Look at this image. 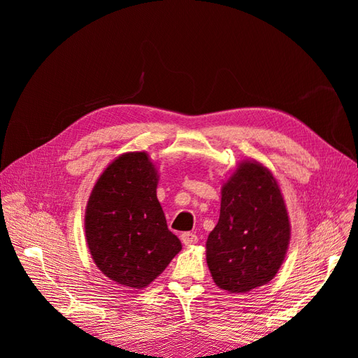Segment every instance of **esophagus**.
<instances>
[{
  "mask_svg": "<svg viewBox=\"0 0 358 358\" xmlns=\"http://www.w3.org/2000/svg\"><path fill=\"white\" fill-rule=\"evenodd\" d=\"M180 239H182V242H183V245H187V246H189V245H194V243H197L199 242V236L197 234H194V233H182V236H180Z\"/></svg>",
  "mask_w": 358,
  "mask_h": 358,
  "instance_id": "1",
  "label": "esophagus"
}]
</instances>
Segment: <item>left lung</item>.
I'll return each instance as SVG.
<instances>
[{"instance_id": "1", "label": "left lung", "mask_w": 358, "mask_h": 358, "mask_svg": "<svg viewBox=\"0 0 358 358\" xmlns=\"http://www.w3.org/2000/svg\"><path fill=\"white\" fill-rule=\"evenodd\" d=\"M289 237L287 206L272 171L243 159L224 182L220 220L206 242L213 282L231 294L268 284L284 263Z\"/></svg>"}]
</instances>
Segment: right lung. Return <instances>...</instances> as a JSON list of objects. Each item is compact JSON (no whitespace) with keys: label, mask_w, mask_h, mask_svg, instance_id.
I'll return each instance as SVG.
<instances>
[{"label":"right lung","mask_w":358,"mask_h":358,"mask_svg":"<svg viewBox=\"0 0 358 358\" xmlns=\"http://www.w3.org/2000/svg\"><path fill=\"white\" fill-rule=\"evenodd\" d=\"M158 170L146 152H127L104 169L85 210V236L101 273L146 288L182 249L157 199Z\"/></svg>","instance_id":"1"}]
</instances>
